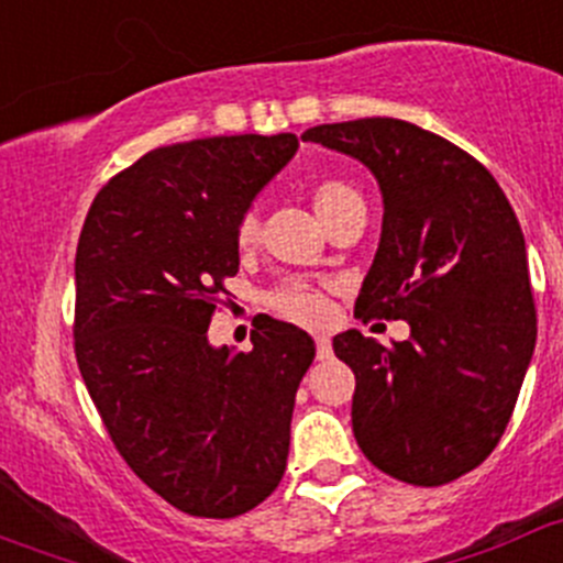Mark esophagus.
<instances>
[{
    "instance_id": "esophagus-1",
    "label": "esophagus",
    "mask_w": 563,
    "mask_h": 563,
    "mask_svg": "<svg viewBox=\"0 0 563 563\" xmlns=\"http://www.w3.org/2000/svg\"><path fill=\"white\" fill-rule=\"evenodd\" d=\"M314 344H317V358H320V361L331 358V355H333V350H331V339H328V336H317V339H314Z\"/></svg>"
}]
</instances>
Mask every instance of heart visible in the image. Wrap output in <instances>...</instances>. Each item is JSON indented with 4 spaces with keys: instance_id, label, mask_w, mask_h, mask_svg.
Wrapping results in <instances>:
<instances>
[{
    "instance_id": "1",
    "label": "heart",
    "mask_w": 563,
    "mask_h": 563,
    "mask_svg": "<svg viewBox=\"0 0 563 563\" xmlns=\"http://www.w3.org/2000/svg\"><path fill=\"white\" fill-rule=\"evenodd\" d=\"M353 202H364V199H361L358 188L350 186L347 180L328 177V180H320L314 188H311V205H314L322 224ZM257 230H260L257 213H254V210H246V213L238 219V227H235L238 246H252L254 238H257ZM268 303L271 309L279 311L282 317H287V320L292 322H300V325H317V322H322L328 317L325 287L311 284L306 279L282 282L279 287L271 289Z\"/></svg>"
}]
</instances>
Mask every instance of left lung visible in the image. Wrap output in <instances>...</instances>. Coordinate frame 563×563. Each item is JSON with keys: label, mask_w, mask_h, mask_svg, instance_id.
<instances>
[{"label": "left lung", "mask_w": 563, "mask_h": 563, "mask_svg": "<svg viewBox=\"0 0 563 563\" xmlns=\"http://www.w3.org/2000/svg\"><path fill=\"white\" fill-rule=\"evenodd\" d=\"M300 139L377 177L380 246L355 317L410 325L394 347L361 331L333 336L355 375V441L399 482H454L498 446L537 344L520 221L473 155L413 122L364 117Z\"/></svg>", "instance_id": "left-lung-1"}]
</instances>
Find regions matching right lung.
I'll list each match as a JSON object with an SVG mask.
<instances>
[{"mask_svg": "<svg viewBox=\"0 0 563 563\" xmlns=\"http://www.w3.org/2000/svg\"><path fill=\"white\" fill-rule=\"evenodd\" d=\"M298 150L295 133L155 147L95 197L76 249V361L117 452L194 517H238L279 487L314 342L265 317L254 347L208 325L238 274V219Z\"/></svg>", "mask_w": 563, "mask_h": 563, "instance_id": "add662e5", "label": "right lung"}]
</instances>
